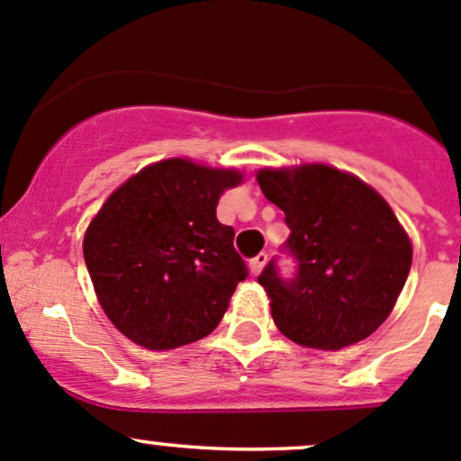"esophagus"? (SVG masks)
Returning a JSON list of instances; mask_svg holds the SVG:
<instances>
[{
	"label": "esophagus",
	"instance_id": "obj_1",
	"mask_svg": "<svg viewBox=\"0 0 461 461\" xmlns=\"http://www.w3.org/2000/svg\"><path fill=\"white\" fill-rule=\"evenodd\" d=\"M265 263H267V254H265V252H260L258 257H254L252 260H249V269H252L254 276H258V274L263 272Z\"/></svg>",
	"mask_w": 461,
	"mask_h": 461
}]
</instances>
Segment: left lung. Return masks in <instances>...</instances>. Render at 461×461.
I'll list each match as a JSON object with an SVG mask.
<instances>
[{
	"label": "left lung",
	"mask_w": 461,
	"mask_h": 461,
	"mask_svg": "<svg viewBox=\"0 0 461 461\" xmlns=\"http://www.w3.org/2000/svg\"><path fill=\"white\" fill-rule=\"evenodd\" d=\"M269 203L285 213L294 278L269 260L258 283L276 328L305 348L341 350L370 337L393 312L412 245L390 204L357 176L328 165L263 169Z\"/></svg>",
	"instance_id": "obj_1"
}]
</instances>
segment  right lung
Returning a JSON list of instances; mask_svg holds the SVG:
<instances>
[{
  "label": "right lung",
  "mask_w": 461,
  "mask_h": 461,
  "mask_svg": "<svg viewBox=\"0 0 461 461\" xmlns=\"http://www.w3.org/2000/svg\"><path fill=\"white\" fill-rule=\"evenodd\" d=\"M243 174L185 158L144 167L115 189L85 234V260L111 323L149 350L207 337L248 265L218 198Z\"/></svg>",
  "instance_id": "1"
}]
</instances>
